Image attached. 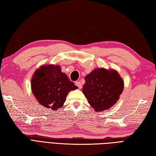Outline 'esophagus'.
I'll list each match as a JSON object with an SVG mask.
<instances>
[{"label": "esophagus", "instance_id": "1", "mask_svg": "<svg viewBox=\"0 0 156 156\" xmlns=\"http://www.w3.org/2000/svg\"><path fill=\"white\" fill-rule=\"evenodd\" d=\"M75 84H76V86H77V87H78L79 88H80V89H81V88H82V83H81V82H80V81L76 82Z\"/></svg>", "mask_w": 156, "mask_h": 156}]
</instances>
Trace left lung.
Returning a JSON list of instances; mask_svg holds the SVG:
<instances>
[{
  "mask_svg": "<svg viewBox=\"0 0 156 156\" xmlns=\"http://www.w3.org/2000/svg\"><path fill=\"white\" fill-rule=\"evenodd\" d=\"M83 92L96 111L111 108L123 90V81L115 70L96 69L85 77Z\"/></svg>",
  "mask_w": 156,
  "mask_h": 156,
  "instance_id": "8db88e82",
  "label": "left lung"
}]
</instances>
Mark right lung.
Segmentation results:
<instances>
[{"label":"right lung","mask_w":156,"mask_h":156,"mask_svg":"<svg viewBox=\"0 0 156 156\" xmlns=\"http://www.w3.org/2000/svg\"><path fill=\"white\" fill-rule=\"evenodd\" d=\"M78 87L61 71L59 66H43L31 80L32 92L42 106L51 110L62 107L66 96Z\"/></svg>","instance_id":"add662e5"}]
</instances>
